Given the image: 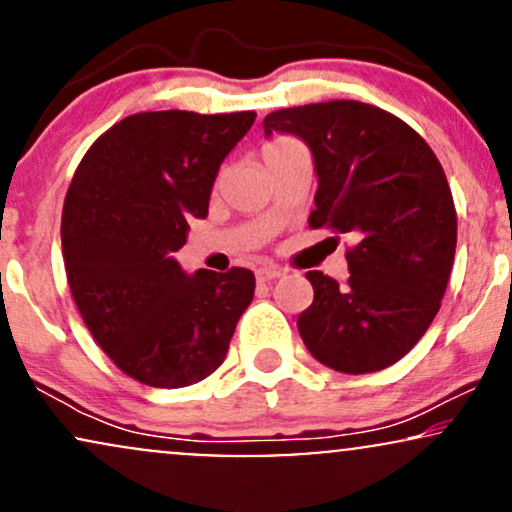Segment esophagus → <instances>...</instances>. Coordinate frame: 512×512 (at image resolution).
Here are the masks:
<instances>
[{
    "label": "esophagus",
    "instance_id": "34e87169",
    "mask_svg": "<svg viewBox=\"0 0 512 512\" xmlns=\"http://www.w3.org/2000/svg\"><path fill=\"white\" fill-rule=\"evenodd\" d=\"M257 281H272V279H279L281 274H284V269L274 267V264H264V267L257 269Z\"/></svg>",
    "mask_w": 512,
    "mask_h": 512
}]
</instances>
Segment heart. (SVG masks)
Instances as JSON below:
<instances>
[{
	"label": "heart",
	"mask_w": 512,
	"mask_h": 512,
	"mask_svg": "<svg viewBox=\"0 0 512 512\" xmlns=\"http://www.w3.org/2000/svg\"><path fill=\"white\" fill-rule=\"evenodd\" d=\"M293 149H301V144L296 142V139H289V137H279V139H272V142H267L262 146V161H272V158H279L281 154H289Z\"/></svg>",
	"instance_id": "b5f03b06"
}]
</instances>
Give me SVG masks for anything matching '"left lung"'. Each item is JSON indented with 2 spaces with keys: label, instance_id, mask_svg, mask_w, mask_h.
Listing matches in <instances>:
<instances>
[{
  "label": "left lung",
  "instance_id": "left-lung-1",
  "mask_svg": "<svg viewBox=\"0 0 512 512\" xmlns=\"http://www.w3.org/2000/svg\"><path fill=\"white\" fill-rule=\"evenodd\" d=\"M264 134H296L315 158L310 228L349 233L351 276L308 272L315 298L298 332L317 361L361 375L397 363L440 310L457 214L443 166L407 122L375 105L330 101L269 113Z\"/></svg>",
  "mask_w": 512,
  "mask_h": 512
}]
</instances>
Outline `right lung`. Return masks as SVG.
Wrapping results in <instances>:
<instances>
[{"mask_svg":"<svg viewBox=\"0 0 512 512\" xmlns=\"http://www.w3.org/2000/svg\"><path fill=\"white\" fill-rule=\"evenodd\" d=\"M255 117L129 115L76 168L62 209L69 289L98 346L139 383L173 390L214 373L255 296L250 269L185 274L173 257Z\"/></svg>","mask_w":512,"mask_h":512,"instance_id":"obj_1","label":"right lung"}]
</instances>
